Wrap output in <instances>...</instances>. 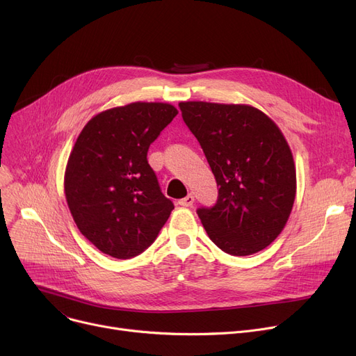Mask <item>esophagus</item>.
Listing matches in <instances>:
<instances>
[{
    "mask_svg": "<svg viewBox=\"0 0 356 356\" xmlns=\"http://www.w3.org/2000/svg\"><path fill=\"white\" fill-rule=\"evenodd\" d=\"M193 202H195V197H193V195L189 193L188 196L179 200V204H180V207H186V208H188V207H192Z\"/></svg>",
    "mask_w": 356,
    "mask_h": 356,
    "instance_id": "34e87169",
    "label": "esophagus"
}]
</instances>
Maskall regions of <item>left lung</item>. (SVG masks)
<instances>
[{"mask_svg": "<svg viewBox=\"0 0 356 356\" xmlns=\"http://www.w3.org/2000/svg\"><path fill=\"white\" fill-rule=\"evenodd\" d=\"M219 186L213 208L197 209L215 245L244 257L282 234L296 199V165L282 129L245 104L179 102Z\"/></svg>", "mask_w": 356, "mask_h": 356, "instance_id": "left-lung-1", "label": "left lung"}]
</instances>
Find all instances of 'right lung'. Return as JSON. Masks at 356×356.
Here are the masks:
<instances>
[{"mask_svg": "<svg viewBox=\"0 0 356 356\" xmlns=\"http://www.w3.org/2000/svg\"><path fill=\"white\" fill-rule=\"evenodd\" d=\"M177 112L172 104L131 102L99 112L78 136L65 195L78 229L101 252L120 259L141 254L175 209L147 152Z\"/></svg>", "mask_w": 356, "mask_h": 356, "instance_id": "obj_1", "label": "right lung"}]
</instances>
